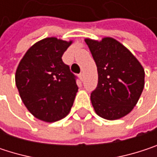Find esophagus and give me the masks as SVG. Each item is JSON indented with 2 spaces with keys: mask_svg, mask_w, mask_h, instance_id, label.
I'll list each match as a JSON object with an SVG mask.
<instances>
[{
  "mask_svg": "<svg viewBox=\"0 0 157 157\" xmlns=\"http://www.w3.org/2000/svg\"><path fill=\"white\" fill-rule=\"evenodd\" d=\"M79 77L81 79V81H83V73H81V74L79 75Z\"/></svg>",
  "mask_w": 157,
  "mask_h": 157,
  "instance_id": "1",
  "label": "esophagus"
}]
</instances>
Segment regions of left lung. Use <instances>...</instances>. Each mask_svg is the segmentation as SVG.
<instances>
[{
  "mask_svg": "<svg viewBox=\"0 0 157 157\" xmlns=\"http://www.w3.org/2000/svg\"><path fill=\"white\" fill-rule=\"evenodd\" d=\"M97 66L98 83L91 94L95 113L107 120L128 114L144 86V70L132 52L118 41L85 39Z\"/></svg>",
  "mask_w": 157,
  "mask_h": 157,
  "instance_id": "1",
  "label": "left lung"
}]
</instances>
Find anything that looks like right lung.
<instances>
[{
	"mask_svg": "<svg viewBox=\"0 0 157 157\" xmlns=\"http://www.w3.org/2000/svg\"><path fill=\"white\" fill-rule=\"evenodd\" d=\"M72 44L55 37L34 44L21 60L15 75L20 96L36 118L52 123L65 117L73 106L78 86L76 76L62 56Z\"/></svg>",
	"mask_w": 157,
	"mask_h": 157,
	"instance_id": "right-lung-1",
	"label": "right lung"
}]
</instances>
